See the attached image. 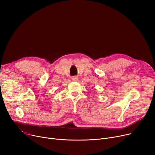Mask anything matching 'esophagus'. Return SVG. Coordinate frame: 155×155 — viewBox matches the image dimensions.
<instances>
[{
    "mask_svg": "<svg viewBox=\"0 0 155 155\" xmlns=\"http://www.w3.org/2000/svg\"><path fill=\"white\" fill-rule=\"evenodd\" d=\"M72 80H73V81H77L78 79L77 76H73V77H72Z\"/></svg>",
    "mask_w": 155,
    "mask_h": 155,
    "instance_id": "34e87169",
    "label": "esophagus"
}]
</instances>
